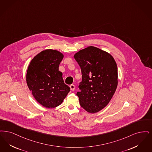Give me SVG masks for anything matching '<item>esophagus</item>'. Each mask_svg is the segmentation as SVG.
I'll return each instance as SVG.
<instances>
[{
	"instance_id": "34e87169",
	"label": "esophagus",
	"mask_w": 152,
	"mask_h": 152,
	"mask_svg": "<svg viewBox=\"0 0 152 152\" xmlns=\"http://www.w3.org/2000/svg\"><path fill=\"white\" fill-rule=\"evenodd\" d=\"M70 89H71L72 91H74V90H75V86H74V85H71L70 86Z\"/></svg>"
}]
</instances>
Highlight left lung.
I'll return each mask as SVG.
<instances>
[{"mask_svg": "<svg viewBox=\"0 0 152 152\" xmlns=\"http://www.w3.org/2000/svg\"><path fill=\"white\" fill-rule=\"evenodd\" d=\"M82 73L79 83L80 106L89 113L99 112L112 98L118 86V67L112 56L88 46L74 55Z\"/></svg>", "mask_w": 152, "mask_h": 152, "instance_id": "1", "label": "left lung"}]
</instances>
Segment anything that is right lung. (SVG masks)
Listing matches in <instances>:
<instances>
[{"instance_id": "obj_1", "label": "right lung", "mask_w": 152, "mask_h": 152, "mask_svg": "<svg viewBox=\"0 0 152 152\" xmlns=\"http://www.w3.org/2000/svg\"><path fill=\"white\" fill-rule=\"evenodd\" d=\"M63 57L58 51L47 49L33 58L27 70L26 83L29 90L36 100L48 108L60 105L70 91L58 70Z\"/></svg>"}]
</instances>
